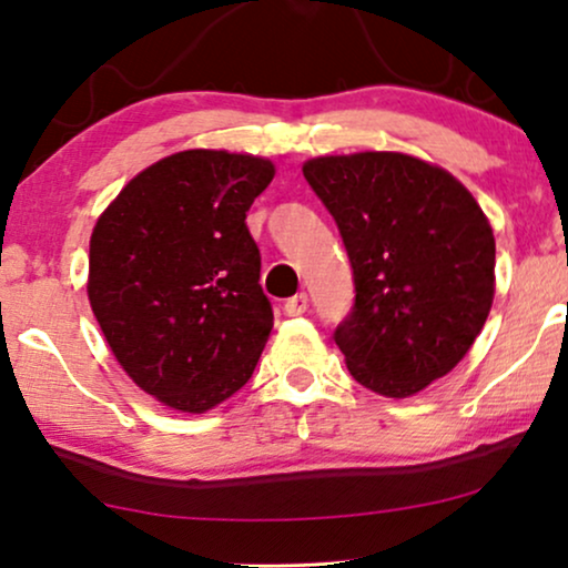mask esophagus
I'll use <instances>...</instances> for the list:
<instances>
[{
  "mask_svg": "<svg viewBox=\"0 0 568 568\" xmlns=\"http://www.w3.org/2000/svg\"><path fill=\"white\" fill-rule=\"evenodd\" d=\"M307 307H310L307 294H305V292H300V294H294V297L286 300L284 313L290 315V317H297V315H305V313H307Z\"/></svg>",
  "mask_w": 568,
  "mask_h": 568,
  "instance_id": "obj_1",
  "label": "esophagus"
}]
</instances>
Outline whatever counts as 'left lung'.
I'll use <instances>...</instances> for the list:
<instances>
[{
	"instance_id": "left-lung-1",
	"label": "left lung",
	"mask_w": 568,
	"mask_h": 568,
	"mask_svg": "<svg viewBox=\"0 0 568 568\" xmlns=\"http://www.w3.org/2000/svg\"><path fill=\"white\" fill-rule=\"evenodd\" d=\"M344 237L354 307L336 344L356 383L408 398L468 354L494 302L496 243L470 191L400 152L302 165Z\"/></svg>"
}]
</instances>
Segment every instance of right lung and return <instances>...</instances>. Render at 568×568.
<instances>
[{
  "mask_svg": "<svg viewBox=\"0 0 568 568\" xmlns=\"http://www.w3.org/2000/svg\"><path fill=\"white\" fill-rule=\"evenodd\" d=\"M274 162L185 150L123 185L90 237L88 297L126 375L204 414L251 379L274 328L245 224Z\"/></svg>",
  "mask_w": 568,
  "mask_h": 568,
  "instance_id": "obj_1",
  "label": "right lung"
}]
</instances>
